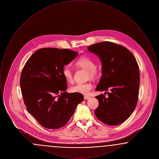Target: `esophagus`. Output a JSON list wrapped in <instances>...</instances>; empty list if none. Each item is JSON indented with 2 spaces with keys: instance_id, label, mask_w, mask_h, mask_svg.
Here are the masks:
<instances>
[{
  "instance_id": "34e87169",
  "label": "esophagus",
  "mask_w": 159,
  "mask_h": 159,
  "mask_svg": "<svg viewBox=\"0 0 159 159\" xmlns=\"http://www.w3.org/2000/svg\"><path fill=\"white\" fill-rule=\"evenodd\" d=\"M90 97H89V96H86V95H84V99H90Z\"/></svg>"
}]
</instances>
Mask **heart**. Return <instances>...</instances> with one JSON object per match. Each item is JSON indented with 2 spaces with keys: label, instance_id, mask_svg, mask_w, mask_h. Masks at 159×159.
Instances as JSON below:
<instances>
[{
  "label": "heart",
  "instance_id": "b5f03b06",
  "mask_svg": "<svg viewBox=\"0 0 159 159\" xmlns=\"http://www.w3.org/2000/svg\"><path fill=\"white\" fill-rule=\"evenodd\" d=\"M76 66L87 70L88 78H95L99 75V70L95 66V61L90 57L83 56L77 59L75 62ZM62 75L68 82H72L73 80V72L71 68L66 66L62 68ZM92 88V84L91 82L77 83L71 86L70 91L73 93H79L86 95Z\"/></svg>",
  "mask_w": 159,
  "mask_h": 159
}]
</instances>
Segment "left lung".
<instances>
[{"instance_id":"8db88e82","label":"left lung","mask_w":159,"mask_h":159,"mask_svg":"<svg viewBox=\"0 0 159 159\" xmlns=\"http://www.w3.org/2000/svg\"><path fill=\"white\" fill-rule=\"evenodd\" d=\"M87 48L97 55L102 63V77L96 91H111L95 97L99 105L94 113L106 125H118L136 108L140 83L137 61L126 48L113 42H102Z\"/></svg>"}]
</instances>
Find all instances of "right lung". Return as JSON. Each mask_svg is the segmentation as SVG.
Here are the masks:
<instances>
[{
	"label": "right lung",
	"instance_id": "right-lung-1",
	"mask_svg": "<svg viewBox=\"0 0 159 159\" xmlns=\"http://www.w3.org/2000/svg\"><path fill=\"white\" fill-rule=\"evenodd\" d=\"M77 52L55 48L36 51L21 72L20 86L29 113L47 129L65 126L84 99L79 93H68L62 68L77 56Z\"/></svg>",
	"mask_w": 159,
	"mask_h": 159
}]
</instances>
